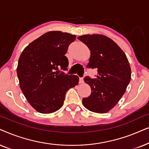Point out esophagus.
<instances>
[{"label": "esophagus", "mask_w": 149, "mask_h": 149, "mask_svg": "<svg viewBox=\"0 0 149 149\" xmlns=\"http://www.w3.org/2000/svg\"><path fill=\"white\" fill-rule=\"evenodd\" d=\"M80 83H83L84 82V78H80Z\"/></svg>", "instance_id": "34e87169"}]
</instances>
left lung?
<instances>
[{
	"mask_svg": "<svg viewBox=\"0 0 149 149\" xmlns=\"http://www.w3.org/2000/svg\"><path fill=\"white\" fill-rule=\"evenodd\" d=\"M87 45L91 57L87 67L97 69L95 79L86 76L85 83L91 94L83 98L84 106L91 112L106 113L114 108L125 92L131 80V67L120 47L102 35H84L78 37Z\"/></svg>",
	"mask_w": 149,
	"mask_h": 149,
	"instance_id": "obj_1",
	"label": "left lung"
}]
</instances>
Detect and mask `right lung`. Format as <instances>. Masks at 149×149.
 <instances>
[{
  "mask_svg": "<svg viewBox=\"0 0 149 149\" xmlns=\"http://www.w3.org/2000/svg\"><path fill=\"white\" fill-rule=\"evenodd\" d=\"M76 35L49 31L26 46L17 67L19 86L29 104L43 114L54 112L63 106L69 88L78 84L79 78L65 74L69 45Z\"/></svg>",
  "mask_w": 149,
  "mask_h": 149,
  "instance_id": "right-lung-1",
  "label": "right lung"
}]
</instances>
